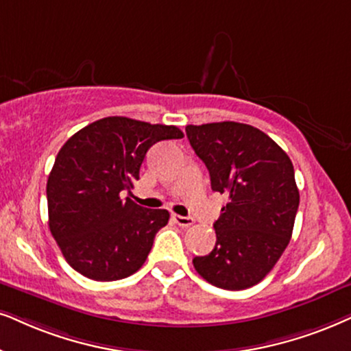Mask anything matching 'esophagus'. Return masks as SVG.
Returning <instances> with one entry per match:
<instances>
[{
  "instance_id": "1",
  "label": "esophagus",
  "mask_w": 351,
  "mask_h": 351,
  "mask_svg": "<svg viewBox=\"0 0 351 351\" xmlns=\"http://www.w3.org/2000/svg\"><path fill=\"white\" fill-rule=\"evenodd\" d=\"M173 221H175V223H178L180 227H191V225L194 223V220H193V217H183V215H176V214H173Z\"/></svg>"
}]
</instances>
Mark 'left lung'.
Here are the masks:
<instances>
[{
  "label": "left lung",
  "mask_w": 351,
  "mask_h": 351,
  "mask_svg": "<svg viewBox=\"0 0 351 351\" xmlns=\"http://www.w3.org/2000/svg\"><path fill=\"white\" fill-rule=\"evenodd\" d=\"M186 136L206 163L212 191L228 197L214 223L215 247L194 257V269L212 285L245 290L263 280L290 243L300 206L293 163L250 124H189Z\"/></svg>",
  "instance_id": "1"
}]
</instances>
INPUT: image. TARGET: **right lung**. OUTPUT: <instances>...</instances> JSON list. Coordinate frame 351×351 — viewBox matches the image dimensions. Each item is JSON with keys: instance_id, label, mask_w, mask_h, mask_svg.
Returning a JSON list of instances; mask_svg holds the SVG:
<instances>
[{"instance_id": "add662e5", "label": "right lung", "mask_w": 351, "mask_h": 351, "mask_svg": "<svg viewBox=\"0 0 351 351\" xmlns=\"http://www.w3.org/2000/svg\"><path fill=\"white\" fill-rule=\"evenodd\" d=\"M181 137L176 126L108 117L66 141L48 176L47 201L50 232L71 267L99 282L143 267L170 214L121 194L134 188L155 143Z\"/></svg>"}]
</instances>
